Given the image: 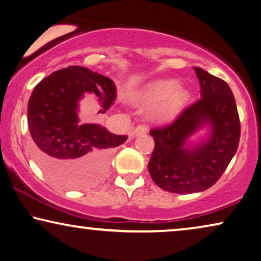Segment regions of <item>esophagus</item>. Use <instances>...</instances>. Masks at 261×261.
<instances>
[{
	"instance_id": "34e87169",
	"label": "esophagus",
	"mask_w": 261,
	"mask_h": 261,
	"mask_svg": "<svg viewBox=\"0 0 261 261\" xmlns=\"http://www.w3.org/2000/svg\"><path fill=\"white\" fill-rule=\"evenodd\" d=\"M145 133H147V127L144 126V124H139V126L135 127L134 129L130 132V137L134 138V137H138V135H141Z\"/></svg>"
}]
</instances>
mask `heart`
I'll use <instances>...</instances> for the list:
<instances>
[{
    "label": "heart",
    "mask_w": 261,
    "mask_h": 261,
    "mask_svg": "<svg viewBox=\"0 0 261 261\" xmlns=\"http://www.w3.org/2000/svg\"><path fill=\"white\" fill-rule=\"evenodd\" d=\"M189 101V91L174 80H156L144 85L135 95L142 108L152 107L149 117L154 122H170L179 115Z\"/></svg>",
    "instance_id": "obj_1"
}]
</instances>
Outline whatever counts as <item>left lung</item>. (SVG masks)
<instances>
[{
    "label": "left lung",
    "mask_w": 261,
    "mask_h": 261,
    "mask_svg": "<svg viewBox=\"0 0 261 261\" xmlns=\"http://www.w3.org/2000/svg\"><path fill=\"white\" fill-rule=\"evenodd\" d=\"M201 85V98L169 126L154 128V149L148 171L154 183L173 194H192L213 187L229 165L240 140V120L229 85L201 67H194ZM204 125V141L187 139Z\"/></svg>",
    "instance_id": "8db88e82"
}]
</instances>
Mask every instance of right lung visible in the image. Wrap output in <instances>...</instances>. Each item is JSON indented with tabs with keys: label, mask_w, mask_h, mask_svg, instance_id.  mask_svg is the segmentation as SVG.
<instances>
[{
	"label": "right lung",
	"mask_w": 261,
	"mask_h": 261,
	"mask_svg": "<svg viewBox=\"0 0 261 261\" xmlns=\"http://www.w3.org/2000/svg\"><path fill=\"white\" fill-rule=\"evenodd\" d=\"M94 95L105 114L116 98L110 78L82 66L56 71L34 88L27 119L35 159L49 179L63 188H85L108 169L114 148L127 140L96 123H80L78 101Z\"/></svg>",
	"instance_id": "right-lung-1"
}]
</instances>
